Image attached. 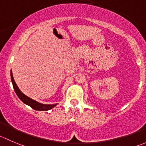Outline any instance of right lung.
<instances>
[{"instance_id": "right-lung-1", "label": "right lung", "mask_w": 146, "mask_h": 146, "mask_svg": "<svg viewBox=\"0 0 146 146\" xmlns=\"http://www.w3.org/2000/svg\"><path fill=\"white\" fill-rule=\"evenodd\" d=\"M11 81H12L13 86V88L14 90H15V92L17 94V96H18V97L21 99V101L23 102L25 104L31 106L33 109H34V110H35V111H48V110H50V109L54 108L55 106L57 105V104H53V105L42 104V103H38V102L33 100V99L30 98L29 97H28V96H25V94H23V93L20 90V89L18 88V86L16 85V83H15V80H14L13 79V76L12 72L11 73Z\"/></svg>"}]
</instances>
